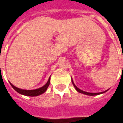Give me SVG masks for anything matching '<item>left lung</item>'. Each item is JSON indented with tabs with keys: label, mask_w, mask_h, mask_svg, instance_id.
<instances>
[{
	"label": "left lung",
	"mask_w": 123,
	"mask_h": 123,
	"mask_svg": "<svg viewBox=\"0 0 123 123\" xmlns=\"http://www.w3.org/2000/svg\"><path fill=\"white\" fill-rule=\"evenodd\" d=\"M72 84H73V86H74L75 89L77 90V92H78L79 93H84V94H86V95H99V94H101V93H105L106 92L107 90L105 91V92H100V93H89V92H84V91L83 90H81L80 89H79V88H78L74 84V82H73V80H72Z\"/></svg>",
	"instance_id": "1"
}]
</instances>
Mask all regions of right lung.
I'll use <instances>...</instances> for the list:
<instances>
[{
  "label": "right lung",
  "instance_id": "right-lung-1",
  "mask_svg": "<svg viewBox=\"0 0 123 123\" xmlns=\"http://www.w3.org/2000/svg\"><path fill=\"white\" fill-rule=\"evenodd\" d=\"M50 77L49 78L47 82L46 83L43 87L38 88V89H36V90H27L20 89V88L14 86L10 82V85L12 86V87L18 93L22 94V95H27V96H31V97H33V96H37V95H41V94H42V93H43L46 92L47 89L48 88V86H49V84H50Z\"/></svg>",
  "mask_w": 123,
  "mask_h": 123
}]
</instances>
